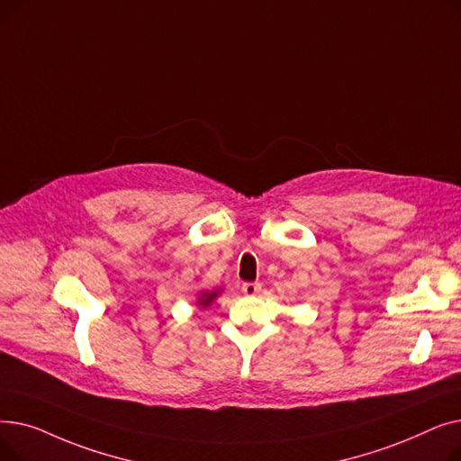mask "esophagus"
<instances>
[{"instance_id": "34e87169", "label": "esophagus", "mask_w": 461, "mask_h": 461, "mask_svg": "<svg viewBox=\"0 0 461 461\" xmlns=\"http://www.w3.org/2000/svg\"><path fill=\"white\" fill-rule=\"evenodd\" d=\"M240 289H243V294L249 295V297H254L261 292V285L258 282H245L243 285H240Z\"/></svg>"}]
</instances>
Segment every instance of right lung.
I'll use <instances>...</instances> for the list:
<instances>
[{
  "instance_id": "1",
  "label": "right lung",
  "mask_w": 461,
  "mask_h": 461,
  "mask_svg": "<svg viewBox=\"0 0 461 461\" xmlns=\"http://www.w3.org/2000/svg\"><path fill=\"white\" fill-rule=\"evenodd\" d=\"M216 297V292H211V294H202V297H200V306H209L211 303H212V299Z\"/></svg>"
}]
</instances>
